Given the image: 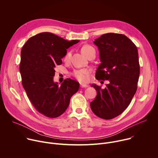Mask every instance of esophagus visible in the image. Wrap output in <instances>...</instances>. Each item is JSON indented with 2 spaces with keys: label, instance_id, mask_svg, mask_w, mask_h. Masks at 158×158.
Wrapping results in <instances>:
<instances>
[{
  "label": "esophagus",
  "instance_id": "obj_1",
  "mask_svg": "<svg viewBox=\"0 0 158 158\" xmlns=\"http://www.w3.org/2000/svg\"><path fill=\"white\" fill-rule=\"evenodd\" d=\"M80 86H81V87H88L89 85H87V84H80Z\"/></svg>",
  "mask_w": 158,
  "mask_h": 158
}]
</instances>
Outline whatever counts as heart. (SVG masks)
Here are the masks:
<instances>
[{
	"mask_svg": "<svg viewBox=\"0 0 158 158\" xmlns=\"http://www.w3.org/2000/svg\"><path fill=\"white\" fill-rule=\"evenodd\" d=\"M94 50L95 49L93 46H90V45H88V44L84 45L81 49V52L86 57H87V56L90 53ZM70 56H71V52H67L64 57V60L65 61H67L69 59ZM73 75L79 82H86L88 81L89 71L87 69H82L76 70L74 71Z\"/></svg>",
	"mask_w": 158,
	"mask_h": 158,
	"instance_id": "b5f03b06",
	"label": "heart"
}]
</instances>
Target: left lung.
<instances>
[{"label":"left lung","instance_id":"1","mask_svg":"<svg viewBox=\"0 0 158 158\" xmlns=\"http://www.w3.org/2000/svg\"><path fill=\"white\" fill-rule=\"evenodd\" d=\"M101 63L96 72L97 80H109L105 89L92 84L97 96L90 104L100 118L110 119L128 107L138 88L140 66L138 49L125 35L107 33L95 39Z\"/></svg>","mask_w":158,"mask_h":158}]
</instances>
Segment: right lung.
<instances>
[{"label":"right lung","mask_w":158,"mask_h":158,"mask_svg":"<svg viewBox=\"0 0 158 158\" xmlns=\"http://www.w3.org/2000/svg\"><path fill=\"white\" fill-rule=\"evenodd\" d=\"M79 42L42 32L29 38L22 48L19 71L22 86L33 106L45 116L54 118L62 114L78 91L77 81L67 79L59 85L53 78L55 67L62 63L67 49Z\"/></svg>","instance_id":"add662e5"}]
</instances>
